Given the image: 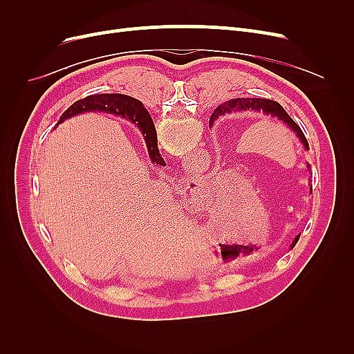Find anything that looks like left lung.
Segmentation results:
<instances>
[{"instance_id":"8db88e82","label":"left lung","mask_w":354,"mask_h":354,"mask_svg":"<svg viewBox=\"0 0 354 354\" xmlns=\"http://www.w3.org/2000/svg\"><path fill=\"white\" fill-rule=\"evenodd\" d=\"M263 111L266 112L267 115H272V116H277L279 118L281 121H283L288 127H291L294 133H297V136L299 137V140L303 142L304 147L308 149V142L307 138L304 136V133L301 131V128H299L291 116H289L286 113V111L282 108V106L277 103V102H273V100H269V99H232L229 102H224L223 104H220L218 108L212 112L211 118H209V124L217 120V118L220 115H224V113H229V112H233V111ZM310 168V165H308ZM298 241V236L294 239L292 242V246L297 243Z\"/></svg>"}]
</instances>
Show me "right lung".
I'll use <instances>...</instances> for the list:
<instances>
[{
  "label": "right lung",
  "mask_w": 354,
  "mask_h": 354,
  "mask_svg": "<svg viewBox=\"0 0 354 354\" xmlns=\"http://www.w3.org/2000/svg\"><path fill=\"white\" fill-rule=\"evenodd\" d=\"M87 111H102V112H111L121 116H128V120H131L142 130L146 138L149 153H151V159L159 165H165L164 158L160 156L158 151V138H156V130H155L153 121L142 102H138L134 97H130V95L118 94V93L88 95V97L81 99L78 102H75L72 106H69V108L60 116L57 124L63 122L73 115L87 112Z\"/></svg>",
  "instance_id": "1"
}]
</instances>
